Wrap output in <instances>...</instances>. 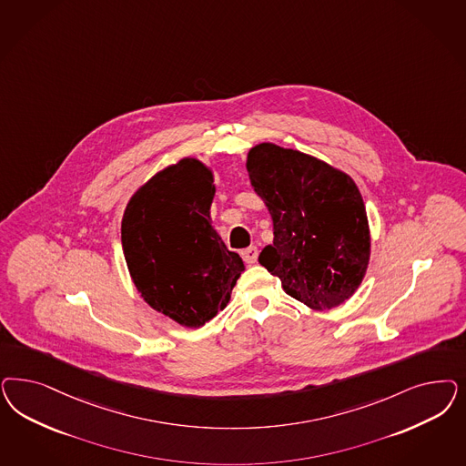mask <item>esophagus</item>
<instances>
[{
    "instance_id": "1",
    "label": "esophagus",
    "mask_w": 466,
    "mask_h": 466,
    "mask_svg": "<svg viewBox=\"0 0 466 466\" xmlns=\"http://www.w3.org/2000/svg\"><path fill=\"white\" fill-rule=\"evenodd\" d=\"M241 257H243V260H245L247 264H256L258 250H257V247H248V248H245V250L241 252Z\"/></svg>"
}]
</instances>
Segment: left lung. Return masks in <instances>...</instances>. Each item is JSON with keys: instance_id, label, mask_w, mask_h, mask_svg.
Returning a JSON list of instances; mask_svg holds the SVG:
<instances>
[{"instance_id": "8db88e82", "label": "left lung", "mask_w": 466, "mask_h": 466, "mask_svg": "<svg viewBox=\"0 0 466 466\" xmlns=\"http://www.w3.org/2000/svg\"><path fill=\"white\" fill-rule=\"evenodd\" d=\"M247 171L274 231L258 262L312 310H330L351 299L370 260L367 210L353 178L272 142L248 150Z\"/></svg>"}]
</instances>
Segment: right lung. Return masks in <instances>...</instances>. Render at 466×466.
Masks as SVG:
<instances>
[{
  "mask_svg": "<svg viewBox=\"0 0 466 466\" xmlns=\"http://www.w3.org/2000/svg\"><path fill=\"white\" fill-rule=\"evenodd\" d=\"M214 173L197 157L166 166L130 197L121 245L137 291L183 328L209 322L245 270L214 226Z\"/></svg>",
  "mask_w": 466,
  "mask_h": 466,
  "instance_id": "right-lung-1",
  "label": "right lung"
}]
</instances>
